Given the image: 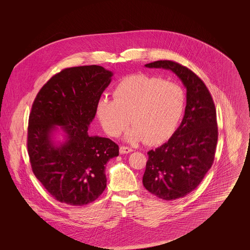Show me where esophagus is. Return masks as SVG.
Instances as JSON below:
<instances>
[{"label": "esophagus", "mask_w": 250, "mask_h": 250, "mask_svg": "<svg viewBox=\"0 0 250 250\" xmlns=\"http://www.w3.org/2000/svg\"><path fill=\"white\" fill-rule=\"evenodd\" d=\"M133 152V150L129 148V147H126V146H121L120 147V154L121 155H124V154H128Z\"/></svg>", "instance_id": "34e87169"}]
</instances>
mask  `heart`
I'll list each match as a JSON object with an SVG mask.
<instances>
[{
  "instance_id": "heart-1",
  "label": "heart",
  "mask_w": 250,
  "mask_h": 250,
  "mask_svg": "<svg viewBox=\"0 0 250 250\" xmlns=\"http://www.w3.org/2000/svg\"><path fill=\"white\" fill-rule=\"evenodd\" d=\"M113 100L101 98L96 115L110 137H118L129 124L125 139L129 143L158 144L175 129L185 107L179 84L143 74L123 79L112 92Z\"/></svg>"
}]
</instances>
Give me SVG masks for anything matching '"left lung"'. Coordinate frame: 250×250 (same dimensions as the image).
Instances as JSON below:
<instances>
[{
  "mask_svg": "<svg viewBox=\"0 0 250 250\" xmlns=\"http://www.w3.org/2000/svg\"><path fill=\"white\" fill-rule=\"evenodd\" d=\"M145 66L173 72L187 89L182 123L166 143L148 152L143 178L150 193L173 201L194 190L212 167L217 143L215 107L205 84L186 66L166 60Z\"/></svg>",
  "mask_w": 250,
  "mask_h": 250,
  "instance_id": "obj_1",
  "label": "left lung"
}]
</instances>
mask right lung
Masks as SVG:
<instances>
[{
  "label": "right lung",
  "instance_id": "add662e5",
  "mask_svg": "<svg viewBox=\"0 0 250 250\" xmlns=\"http://www.w3.org/2000/svg\"><path fill=\"white\" fill-rule=\"evenodd\" d=\"M112 76L99 65L66 68L36 95L29 117L28 154L36 178L60 202L85 205L107 187L105 166L119 155V147L107 138L90 136L88 129ZM60 130L62 142L56 137Z\"/></svg>",
  "mask_w": 250,
  "mask_h": 250
}]
</instances>
